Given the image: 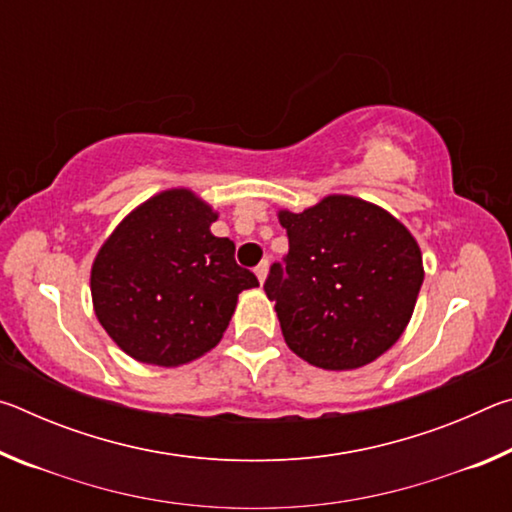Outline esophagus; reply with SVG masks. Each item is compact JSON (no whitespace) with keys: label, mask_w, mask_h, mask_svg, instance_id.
<instances>
[{"label":"esophagus","mask_w":512,"mask_h":512,"mask_svg":"<svg viewBox=\"0 0 512 512\" xmlns=\"http://www.w3.org/2000/svg\"><path fill=\"white\" fill-rule=\"evenodd\" d=\"M255 275H257L259 284H264V282H266V275H268V262H262V264H259V266L255 268Z\"/></svg>","instance_id":"1"}]
</instances>
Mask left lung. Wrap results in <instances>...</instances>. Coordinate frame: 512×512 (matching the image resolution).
<instances>
[{
	"label": "left lung",
	"mask_w": 512,
	"mask_h": 512,
	"mask_svg": "<svg viewBox=\"0 0 512 512\" xmlns=\"http://www.w3.org/2000/svg\"><path fill=\"white\" fill-rule=\"evenodd\" d=\"M289 253L264 291L282 336L311 366L354 370L391 350L413 316L422 253L404 223L357 196L277 212Z\"/></svg>",
	"instance_id": "left-lung-1"
}]
</instances>
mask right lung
Returning a JSON list of instances; mask_svg holds the SVG:
<instances>
[{
	"label": "right lung",
	"mask_w": 512,
	"mask_h": 512,
	"mask_svg": "<svg viewBox=\"0 0 512 512\" xmlns=\"http://www.w3.org/2000/svg\"><path fill=\"white\" fill-rule=\"evenodd\" d=\"M219 219L192 189H167L137 205L103 241L90 273L101 327L128 357L176 368L210 352L257 277L214 237Z\"/></svg>",
	"instance_id": "add662e5"
}]
</instances>
